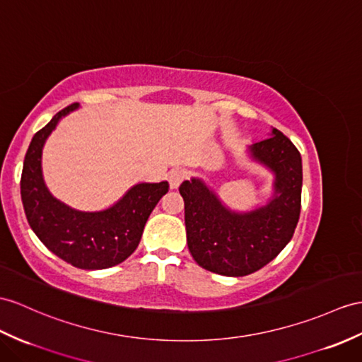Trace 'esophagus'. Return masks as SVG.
I'll return each instance as SVG.
<instances>
[{
	"label": "esophagus",
	"instance_id": "obj_1",
	"mask_svg": "<svg viewBox=\"0 0 362 362\" xmlns=\"http://www.w3.org/2000/svg\"><path fill=\"white\" fill-rule=\"evenodd\" d=\"M167 180H169L170 189H178V186L184 180V172L180 169H173L169 172V175H167Z\"/></svg>",
	"mask_w": 362,
	"mask_h": 362
}]
</instances>
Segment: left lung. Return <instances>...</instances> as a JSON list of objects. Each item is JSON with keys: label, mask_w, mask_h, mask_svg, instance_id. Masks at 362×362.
Instances as JSON below:
<instances>
[{"label": "left lung", "mask_w": 362, "mask_h": 362, "mask_svg": "<svg viewBox=\"0 0 362 362\" xmlns=\"http://www.w3.org/2000/svg\"><path fill=\"white\" fill-rule=\"evenodd\" d=\"M245 152L273 175L266 204L232 210L198 176L180 186L192 257L202 269L224 276L250 275L275 259L292 240L301 211L303 161L292 141L272 129L267 139Z\"/></svg>", "instance_id": "left-lung-1"}]
</instances>
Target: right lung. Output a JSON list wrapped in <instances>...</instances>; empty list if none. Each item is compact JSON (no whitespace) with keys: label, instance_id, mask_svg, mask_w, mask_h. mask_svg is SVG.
<instances>
[{"label":"right lung","instance_id":"right-lung-1","mask_svg":"<svg viewBox=\"0 0 362 362\" xmlns=\"http://www.w3.org/2000/svg\"><path fill=\"white\" fill-rule=\"evenodd\" d=\"M79 107L58 112L33 135L24 158L21 199L32 230L58 258L84 270H101L127 259L138 247L144 226L169 182H138L115 204L86 211L67 206L52 195L42 178V148L61 118Z\"/></svg>","mask_w":362,"mask_h":362}]
</instances>
